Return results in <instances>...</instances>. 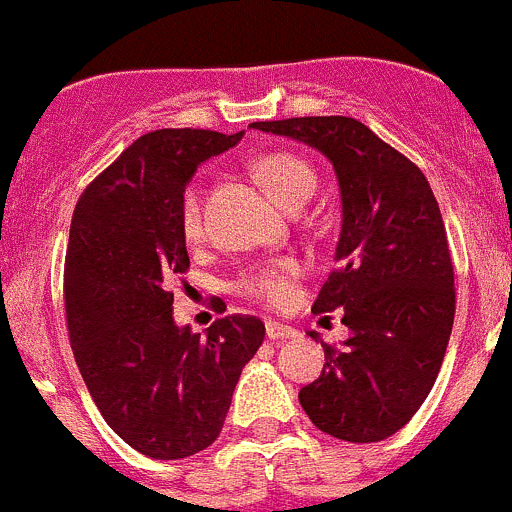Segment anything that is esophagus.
<instances>
[{
    "mask_svg": "<svg viewBox=\"0 0 512 512\" xmlns=\"http://www.w3.org/2000/svg\"><path fill=\"white\" fill-rule=\"evenodd\" d=\"M266 337L269 339H296L299 332H296L294 326L281 324V321H266Z\"/></svg>",
    "mask_w": 512,
    "mask_h": 512,
    "instance_id": "1",
    "label": "esophagus"
}]
</instances>
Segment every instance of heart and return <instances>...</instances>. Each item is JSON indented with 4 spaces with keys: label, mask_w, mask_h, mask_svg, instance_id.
I'll list each match as a JSON object with an SVG mask.
<instances>
[{
    "label": "heart",
    "mask_w": 512,
    "mask_h": 512,
    "mask_svg": "<svg viewBox=\"0 0 512 512\" xmlns=\"http://www.w3.org/2000/svg\"><path fill=\"white\" fill-rule=\"evenodd\" d=\"M253 175L261 186L286 208H299L316 188V173L304 158L286 150H271L259 155L251 163ZM180 231L188 241H198L203 233L201 221V196L193 186H188L180 196ZM301 266L296 259H274L259 266H248L236 279L238 294L259 301L266 306H286L294 296V281L299 279Z\"/></svg>",
    "instance_id": "1"
}]
</instances>
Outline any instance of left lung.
<instances>
[{"instance_id":"1","label":"left lung","mask_w":512,"mask_h":512,"mask_svg":"<svg viewBox=\"0 0 512 512\" xmlns=\"http://www.w3.org/2000/svg\"><path fill=\"white\" fill-rule=\"evenodd\" d=\"M251 128L324 153L342 191L339 266L311 309H344L352 337L342 347L321 342L326 364L319 379L301 387V407L337 440H387L430 394L455 319V271L435 193L410 158L354 118H289Z\"/></svg>"}]
</instances>
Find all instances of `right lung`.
I'll list each match as a JSON object with an SVG mask.
<instances>
[{"label":"right lung","mask_w":512,"mask_h":512,"mask_svg":"<svg viewBox=\"0 0 512 512\" xmlns=\"http://www.w3.org/2000/svg\"><path fill=\"white\" fill-rule=\"evenodd\" d=\"M241 135H140L72 213L65 311L75 362L107 425L153 460L196 455L216 440L241 369L264 342V321L246 314L216 319L206 337L175 326L165 289L191 266L180 196L198 165Z\"/></svg>","instance_id":"right-lung-1"}]
</instances>
